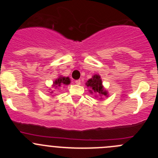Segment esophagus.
Returning <instances> with one entry per match:
<instances>
[{"label": "esophagus", "instance_id": "34e87169", "mask_svg": "<svg viewBox=\"0 0 158 158\" xmlns=\"http://www.w3.org/2000/svg\"><path fill=\"white\" fill-rule=\"evenodd\" d=\"M75 82H76V85H80V84H81V80H79V79H78V80L75 81Z\"/></svg>", "mask_w": 158, "mask_h": 158}]
</instances>
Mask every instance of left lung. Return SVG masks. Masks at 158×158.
<instances>
[{"label": "left lung", "mask_w": 158, "mask_h": 158, "mask_svg": "<svg viewBox=\"0 0 158 158\" xmlns=\"http://www.w3.org/2000/svg\"><path fill=\"white\" fill-rule=\"evenodd\" d=\"M89 89V92L91 94H94L95 97H100V99H102V96L108 97L109 94L106 89L104 88L102 85V81L101 76L99 75L95 74L92 76L91 79H89L85 83Z\"/></svg>", "instance_id": "obj_1"}]
</instances>
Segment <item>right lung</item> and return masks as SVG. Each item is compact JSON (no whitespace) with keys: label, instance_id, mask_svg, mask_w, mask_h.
Segmentation results:
<instances>
[{"label":"right lung","instance_id":"1","mask_svg":"<svg viewBox=\"0 0 158 158\" xmlns=\"http://www.w3.org/2000/svg\"><path fill=\"white\" fill-rule=\"evenodd\" d=\"M70 82H71V81H70L69 77H68V76L67 77H65V76H60L58 78H57V79H56L55 80L53 81L52 87V88H55V89L60 88V86H63V85H69ZM49 90L51 91V92H49L50 95H52V94L53 93V91H52V89H49ZM52 96H53V95H52Z\"/></svg>","mask_w":158,"mask_h":158}]
</instances>
